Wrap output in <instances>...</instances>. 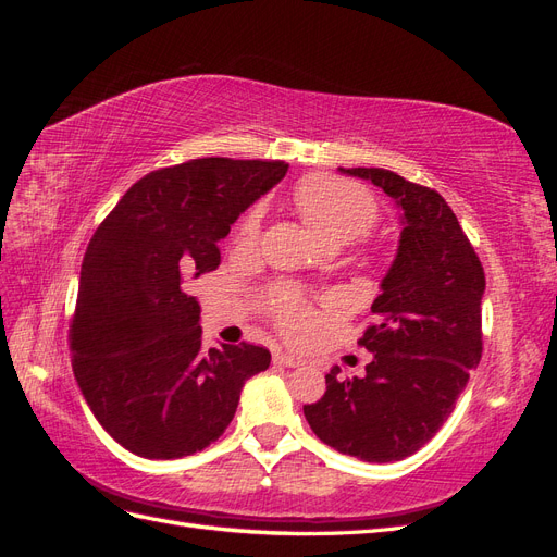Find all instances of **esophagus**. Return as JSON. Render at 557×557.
<instances>
[{
  "label": "esophagus",
  "instance_id": "esophagus-1",
  "mask_svg": "<svg viewBox=\"0 0 557 557\" xmlns=\"http://www.w3.org/2000/svg\"><path fill=\"white\" fill-rule=\"evenodd\" d=\"M274 362H276V364H283V367H299V364H301V360L295 358V356H290V352H276Z\"/></svg>",
  "mask_w": 557,
  "mask_h": 557
}]
</instances>
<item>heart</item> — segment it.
<instances>
[{"label":"heart","instance_id":"heart-1","mask_svg":"<svg viewBox=\"0 0 557 557\" xmlns=\"http://www.w3.org/2000/svg\"><path fill=\"white\" fill-rule=\"evenodd\" d=\"M293 201L305 218L307 225L323 239L327 246H344L352 239L362 237L372 230L379 221V201L362 185L344 181L336 176H307L301 178L295 190ZM264 223V205L258 201L252 205L237 227V237L242 244H252ZM272 311L278 320V327L295 336V339H305L315 327V313L307 307L295 293L276 290L272 297Z\"/></svg>","mask_w":557,"mask_h":557}]
</instances>
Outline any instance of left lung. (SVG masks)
<instances>
[{
  "mask_svg": "<svg viewBox=\"0 0 557 557\" xmlns=\"http://www.w3.org/2000/svg\"><path fill=\"white\" fill-rule=\"evenodd\" d=\"M342 172L372 181L404 211L397 258L358 339L374 360L362 379L325 376L327 391L305 416L320 442L364 462H395L425 446L455 409L481 362L483 264L446 199L379 170Z\"/></svg>",
  "mask_w": 557,
  "mask_h": 557,
  "instance_id": "obj_1",
  "label": "left lung"
}]
</instances>
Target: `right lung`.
I'll return each mask as SVG.
<instances>
[{"label": "right lung", "instance_id": "right-lung-1", "mask_svg": "<svg viewBox=\"0 0 557 557\" xmlns=\"http://www.w3.org/2000/svg\"><path fill=\"white\" fill-rule=\"evenodd\" d=\"M285 172L283 160L162 166L92 234L70 323L72 367L99 425L141 458L174 460L213 444L244 383L272 362L246 342L207 348L188 283L221 264L218 242Z\"/></svg>", "mask_w": 557, "mask_h": 557}]
</instances>
